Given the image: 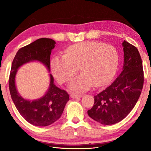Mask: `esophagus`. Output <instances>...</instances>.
Instances as JSON below:
<instances>
[{
  "label": "esophagus",
  "instance_id": "esophagus-1",
  "mask_svg": "<svg viewBox=\"0 0 151 151\" xmlns=\"http://www.w3.org/2000/svg\"><path fill=\"white\" fill-rule=\"evenodd\" d=\"M70 98L73 99H76V98H81L82 97V95L81 94H78V93H72L70 94Z\"/></svg>",
  "mask_w": 151,
  "mask_h": 151
}]
</instances>
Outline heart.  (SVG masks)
<instances>
[{
  "instance_id": "1",
  "label": "heart",
  "mask_w": 151,
  "mask_h": 151,
  "mask_svg": "<svg viewBox=\"0 0 151 151\" xmlns=\"http://www.w3.org/2000/svg\"><path fill=\"white\" fill-rule=\"evenodd\" d=\"M118 63L119 54L114 46L88 41L69 47L65 56H54L50 69L58 81L63 83L69 81L81 66L83 72L70 82L69 87L74 91H83L93 84H106L116 72Z\"/></svg>"
}]
</instances>
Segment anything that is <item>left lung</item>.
I'll list each match as a JSON object with an SVG mask.
<instances>
[{"instance_id":"1","label":"left lung","mask_w":151,"mask_h":151,"mask_svg":"<svg viewBox=\"0 0 151 151\" xmlns=\"http://www.w3.org/2000/svg\"><path fill=\"white\" fill-rule=\"evenodd\" d=\"M124 63L113 83L94 96V105L88 115L101 124H114L123 120L135 106L142 91L144 75L138 50L124 41Z\"/></svg>"}]
</instances>
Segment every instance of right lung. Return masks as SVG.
I'll return each mask as SVG.
<instances>
[{"mask_svg":"<svg viewBox=\"0 0 151 151\" xmlns=\"http://www.w3.org/2000/svg\"><path fill=\"white\" fill-rule=\"evenodd\" d=\"M55 41L49 38L38 39L21 48L12 64L9 89L12 101L22 117L34 126H49L58 119L69 100V94L54 85L53 76L50 74L49 88L45 95L37 100H26L18 93L16 89L15 75L19 67L32 61H38L43 63L50 71L51 50L55 47Z\"/></svg>","mask_w":151,"mask_h":151,"instance_id":"1","label":"right lung"}]
</instances>
